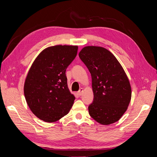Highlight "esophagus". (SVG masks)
Masks as SVG:
<instances>
[{"label": "esophagus", "instance_id": "obj_1", "mask_svg": "<svg viewBox=\"0 0 157 157\" xmlns=\"http://www.w3.org/2000/svg\"><path fill=\"white\" fill-rule=\"evenodd\" d=\"M82 92H83V88H80L79 90V91L78 92V94L79 95V96H81L82 94Z\"/></svg>", "mask_w": 157, "mask_h": 157}]
</instances>
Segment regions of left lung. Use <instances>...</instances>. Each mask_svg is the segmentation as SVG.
<instances>
[{"label": "left lung", "mask_w": 157, "mask_h": 157, "mask_svg": "<svg viewBox=\"0 0 157 157\" xmlns=\"http://www.w3.org/2000/svg\"><path fill=\"white\" fill-rule=\"evenodd\" d=\"M79 56L92 76L94 100L89 114L102 125L119 120L128 109L132 90L122 66L108 50L100 46L83 48Z\"/></svg>", "instance_id": "1"}]
</instances>
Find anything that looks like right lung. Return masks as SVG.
Returning <instances> with one entry per match:
<instances>
[{
    "instance_id": "right-lung-1",
    "label": "right lung",
    "mask_w": 157,
    "mask_h": 157,
    "mask_svg": "<svg viewBox=\"0 0 157 157\" xmlns=\"http://www.w3.org/2000/svg\"><path fill=\"white\" fill-rule=\"evenodd\" d=\"M78 49V46H50L40 53L29 70L25 98L32 112L42 121H58L72 107L75 96L68 88L65 71Z\"/></svg>"
}]
</instances>
